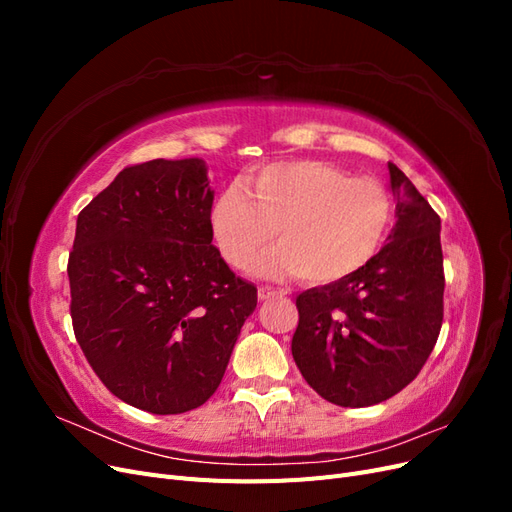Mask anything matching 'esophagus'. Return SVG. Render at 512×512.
<instances>
[{"instance_id": "obj_1", "label": "esophagus", "mask_w": 512, "mask_h": 512, "mask_svg": "<svg viewBox=\"0 0 512 512\" xmlns=\"http://www.w3.org/2000/svg\"><path fill=\"white\" fill-rule=\"evenodd\" d=\"M286 290L284 288H271V286H260L258 288V299L260 301H269L273 297H284Z\"/></svg>"}]
</instances>
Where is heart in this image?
Wrapping results in <instances>:
<instances>
[{
    "label": "heart",
    "instance_id": "obj_1",
    "mask_svg": "<svg viewBox=\"0 0 512 512\" xmlns=\"http://www.w3.org/2000/svg\"><path fill=\"white\" fill-rule=\"evenodd\" d=\"M395 207L371 177L318 160L275 162L232 183L211 207L222 256L247 269L271 241L280 247L260 262L269 275L297 273L309 284H335L374 260L389 237Z\"/></svg>",
    "mask_w": 512,
    "mask_h": 512
}]
</instances>
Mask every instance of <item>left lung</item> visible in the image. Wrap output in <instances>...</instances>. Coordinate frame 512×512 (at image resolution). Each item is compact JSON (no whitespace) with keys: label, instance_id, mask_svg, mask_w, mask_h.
Wrapping results in <instances>:
<instances>
[{"label":"left lung","instance_id":"obj_1","mask_svg":"<svg viewBox=\"0 0 512 512\" xmlns=\"http://www.w3.org/2000/svg\"><path fill=\"white\" fill-rule=\"evenodd\" d=\"M397 222L365 269L297 297L292 356L307 384L335 406L363 408L418 376L444 318L440 215L389 164Z\"/></svg>","mask_w":512,"mask_h":512}]
</instances>
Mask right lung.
Returning a JSON list of instances; mask_svg holds the SVG:
<instances>
[{"instance_id":"right-lung-1","label":"right lung","mask_w":512,"mask_h":512,"mask_svg":"<svg viewBox=\"0 0 512 512\" xmlns=\"http://www.w3.org/2000/svg\"><path fill=\"white\" fill-rule=\"evenodd\" d=\"M211 207L203 160H151L123 168L76 220L74 337L106 389L138 410L203 406L256 309V286L211 243Z\"/></svg>"}]
</instances>
